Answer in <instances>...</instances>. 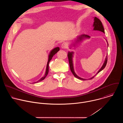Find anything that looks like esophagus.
I'll return each mask as SVG.
<instances>
[{
    "label": "esophagus",
    "instance_id": "1",
    "mask_svg": "<svg viewBox=\"0 0 123 123\" xmlns=\"http://www.w3.org/2000/svg\"><path fill=\"white\" fill-rule=\"evenodd\" d=\"M68 47V45L66 43H63L61 45V48L62 49H66Z\"/></svg>",
    "mask_w": 123,
    "mask_h": 123
}]
</instances>
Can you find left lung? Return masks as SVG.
<instances>
[{"label": "left lung", "mask_w": 123, "mask_h": 123, "mask_svg": "<svg viewBox=\"0 0 123 123\" xmlns=\"http://www.w3.org/2000/svg\"><path fill=\"white\" fill-rule=\"evenodd\" d=\"M94 23H93V26L94 27V28H93V30H96V31H102L103 32V33H105V31H104V28L103 27V26L102 25V23L101 22V21L98 18H97L96 17H95L94 18ZM90 36H89L88 35H86V34H82V35H80V36H79L77 39V40H76V43H78V42H80V41H81L84 38H90ZM108 43V42H107ZM73 54H74V52H69L68 51V62H69V67H70V69H71V71L72 72V73H73V74H74V75L78 79H79L80 80H86V79H83V78H80L79 77V76H78L75 73L74 71V66H73ZM107 61H108V57H107V55L106 57V59H105V62L102 66V67H101V68L99 70V71L97 73V74L94 76H93L90 79H92L94 77V76L97 74L99 73H100L102 70H103L105 68V67H106V65H107Z\"/></svg>", "instance_id": "1"}]
</instances>
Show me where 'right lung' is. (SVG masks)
<instances>
[{
	"mask_svg": "<svg viewBox=\"0 0 123 123\" xmlns=\"http://www.w3.org/2000/svg\"><path fill=\"white\" fill-rule=\"evenodd\" d=\"M59 49H59V47H56V48L54 49H52V50L50 51V52L49 53V59H48V63H47V65L46 73H45V74L44 76L43 77H42L40 80H38V81H37V82H34V83H37V82H40V81H41L44 80V79L45 78V77L47 76V75H48V73H49V61H50V60L52 59V57H53V56H54L55 54L57 53V52L59 50Z\"/></svg>",
	"mask_w": 123,
	"mask_h": 123,
	"instance_id": "obj_1",
	"label": "right lung"
}]
</instances>
